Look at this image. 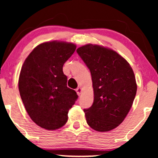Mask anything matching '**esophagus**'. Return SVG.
<instances>
[{
  "label": "esophagus",
  "mask_w": 158,
  "mask_h": 158,
  "mask_svg": "<svg viewBox=\"0 0 158 158\" xmlns=\"http://www.w3.org/2000/svg\"><path fill=\"white\" fill-rule=\"evenodd\" d=\"M76 90L77 95H81V92H82V88L81 87H78L77 88H76V90Z\"/></svg>",
  "instance_id": "obj_1"
}]
</instances>
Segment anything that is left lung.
I'll use <instances>...</instances> for the list:
<instances>
[{
    "instance_id": "left-lung-1",
    "label": "left lung",
    "mask_w": 158,
    "mask_h": 158,
    "mask_svg": "<svg viewBox=\"0 0 158 158\" xmlns=\"http://www.w3.org/2000/svg\"><path fill=\"white\" fill-rule=\"evenodd\" d=\"M77 53L91 74L94 98L84 109L87 124L98 131L117 127L128 114L137 93L132 68L122 56L111 49L88 44Z\"/></svg>"
}]
</instances>
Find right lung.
Returning <instances> with one entry per match:
<instances>
[{"label":"right lung","mask_w":158,"mask_h":158,"mask_svg":"<svg viewBox=\"0 0 158 158\" xmlns=\"http://www.w3.org/2000/svg\"><path fill=\"white\" fill-rule=\"evenodd\" d=\"M76 49L64 42H44L34 48L23 62L19 78L21 100L33 122L55 130L68 122V114L78 98L67 86L62 67Z\"/></svg>","instance_id":"add662e5"}]
</instances>
